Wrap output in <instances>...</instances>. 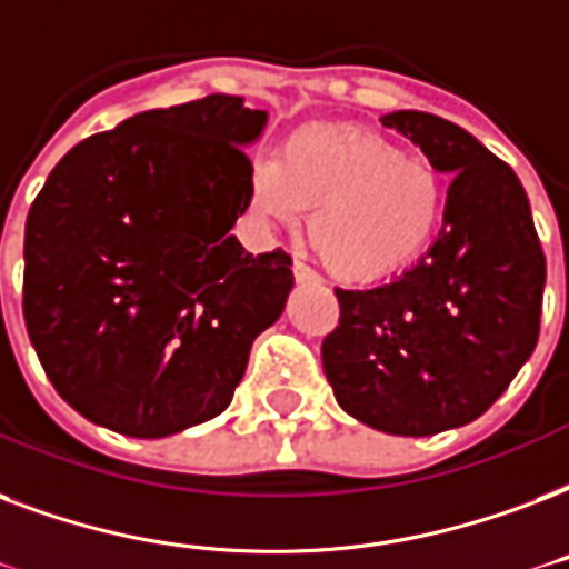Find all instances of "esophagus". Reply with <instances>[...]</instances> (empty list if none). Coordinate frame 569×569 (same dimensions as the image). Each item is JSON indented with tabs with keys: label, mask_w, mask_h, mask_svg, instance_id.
Instances as JSON below:
<instances>
[{
	"label": "esophagus",
	"mask_w": 569,
	"mask_h": 569,
	"mask_svg": "<svg viewBox=\"0 0 569 569\" xmlns=\"http://www.w3.org/2000/svg\"><path fill=\"white\" fill-rule=\"evenodd\" d=\"M292 274H295V280H310V283H319V274H316L313 268L307 266V262H301V259H295L292 262Z\"/></svg>",
	"instance_id": "esophagus-1"
}]
</instances>
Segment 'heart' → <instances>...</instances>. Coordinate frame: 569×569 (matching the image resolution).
<instances>
[{"mask_svg":"<svg viewBox=\"0 0 569 569\" xmlns=\"http://www.w3.org/2000/svg\"><path fill=\"white\" fill-rule=\"evenodd\" d=\"M250 202L274 220L310 208L307 238L325 266L376 280L411 262L439 229L445 172L372 130L313 124L253 169Z\"/></svg>","mask_w":569,"mask_h":569,"instance_id":"obj_1","label":"heart"}]
</instances>
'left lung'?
<instances>
[{"mask_svg":"<svg viewBox=\"0 0 569 569\" xmlns=\"http://www.w3.org/2000/svg\"><path fill=\"white\" fill-rule=\"evenodd\" d=\"M453 172L445 227L418 266L372 289H333L322 342L333 397L390 436L471 423L507 390L540 333L546 256L516 172L432 112L381 119Z\"/></svg>","mask_w":569,"mask_h":569,"instance_id":"obj_1","label":"left lung"}]
</instances>
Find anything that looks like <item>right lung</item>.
I'll list each match as a JSON object with an SVG mask.
<instances>
[{"label": "right lung", "instance_id": "obj_1", "mask_svg": "<svg viewBox=\"0 0 569 569\" xmlns=\"http://www.w3.org/2000/svg\"><path fill=\"white\" fill-rule=\"evenodd\" d=\"M262 128V110L208 94L77 142L47 176L26 217V331L82 418L163 439L232 402L292 289L286 250L229 236Z\"/></svg>", "mask_w": 569, "mask_h": 569}]
</instances>
